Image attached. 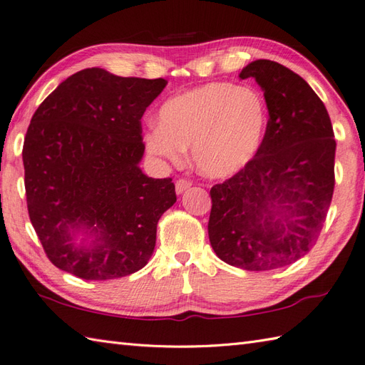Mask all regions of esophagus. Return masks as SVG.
Returning <instances> with one entry per match:
<instances>
[{
	"mask_svg": "<svg viewBox=\"0 0 365 365\" xmlns=\"http://www.w3.org/2000/svg\"><path fill=\"white\" fill-rule=\"evenodd\" d=\"M191 186V182L190 180H186V179H179L175 182V192L177 194H182V192H185L186 190H188Z\"/></svg>",
	"mask_w": 365,
	"mask_h": 365,
	"instance_id": "1",
	"label": "esophagus"
}]
</instances>
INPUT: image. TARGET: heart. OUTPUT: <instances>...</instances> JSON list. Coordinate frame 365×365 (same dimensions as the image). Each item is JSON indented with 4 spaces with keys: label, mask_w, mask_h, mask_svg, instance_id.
<instances>
[{
    "label": "heart",
    "mask_w": 365,
    "mask_h": 365,
    "mask_svg": "<svg viewBox=\"0 0 365 365\" xmlns=\"http://www.w3.org/2000/svg\"><path fill=\"white\" fill-rule=\"evenodd\" d=\"M269 125L259 91L232 82H210L169 98L146 133L152 154L177 162L185 148L202 174L225 179L257 158Z\"/></svg>",
    "instance_id": "1"
}]
</instances>
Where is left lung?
Wrapping results in <instances>:
<instances>
[{
	"label": "left lung",
	"instance_id": "obj_1",
	"mask_svg": "<svg viewBox=\"0 0 365 365\" xmlns=\"http://www.w3.org/2000/svg\"><path fill=\"white\" fill-rule=\"evenodd\" d=\"M253 78L269 108L257 158L210 191L208 236L224 262L270 270L316 244L334 191L336 141L327 108L308 82L266 58L240 73Z\"/></svg>",
	"mask_w": 365,
	"mask_h": 365
}]
</instances>
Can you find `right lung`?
I'll use <instances>...</instances> for the list:
<instances>
[{
    "label": "right lung",
    "mask_w": 365,
    "mask_h": 365,
    "mask_svg": "<svg viewBox=\"0 0 365 365\" xmlns=\"http://www.w3.org/2000/svg\"><path fill=\"white\" fill-rule=\"evenodd\" d=\"M165 79L87 68L38 106L23 144L24 188L46 257L82 279H113L148 264L173 179L141 171V116Z\"/></svg>",
    "instance_id": "1"
}]
</instances>
